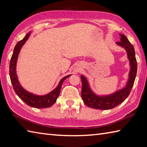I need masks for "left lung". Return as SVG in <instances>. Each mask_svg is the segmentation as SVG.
Segmentation results:
<instances>
[{"instance_id":"obj_1","label":"left lung","mask_w":147,"mask_h":147,"mask_svg":"<svg viewBox=\"0 0 147 147\" xmlns=\"http://www.w3.org/2000/svg\"><path fill=\"white\" fill-rule=\"evenodd\" d=\"M121 38L116 44L125 50L127 59L129 61L130 70L126 84L123 88L120 89L112 94L106 95H98L92 90L88 79L81 75L82 81L81 96L87 106L94 109L109 110L118 106L127 98L132 89L137 72V61L135 56L134 47L128 40L127 38L123 34H119Z\"/></svg>"}]
</instances>
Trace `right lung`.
<instances>
[{
	"instance_id": "add662e5",
	"label": "right lung",
	"mask_w": 147,
	"mask_h": 147,
	"mask_svg": "<svg viewBox=\"0 0 147 147\" xmlns=\"http://www.w3.org/2000/svg\"><path fill=\"white\" fill-rule=\"evenodd\" d=\"M30 34L31 32H28L25 35V37L22 40L19 41L14 47L9 65L10 79L15 92L21 100L30 107L37 108V109H44V108L51 107L53 104L55 103L57 98L60 93L63 82L67 78L71 76V74L62 78L58 85L56 87V88L45 95H37L25 90L21 86L18 80V78L16 74V64L21 49H22L23 45L25 44L26 41L28 39Z\"/></svg>"
}]
</instances>
